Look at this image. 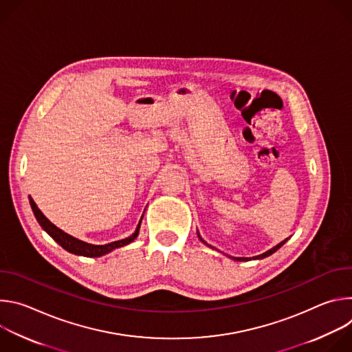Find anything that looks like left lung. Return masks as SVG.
I'll return each mask as SVG.
<instances>
[{
	"mask_svg": "<svg viewBox=\"0 0 352 352\" xmlns=\"http://www.w3.org/2000/svg\"><path fill=\"white\" fill-rule=\"evenodd\" d=\"M199 238H200V236H199ZM200 239H202V238H200ZM202 241H204V239H202ZM204 242H205V241H204ZM285 242H287V239H284L283 242H280L278 245H276L274 248H272L270 250H267V252H265V254H262V255H259V256H255L254 259H263V258H267V256H270L272 254H274V252H276V250H278V249H280V248H281V246H283ZM205 243H206V242H205ZM209 246H210V245H209ZM232 259H234V261H239V262H243V261H250V258H232Z\"/></svg>",
	"mask_w": 352,
	"mask_h": 352,
	"instance_id": "1",
	"label": "left lung"
}]
</instances>
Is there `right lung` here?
Returning <instances> with one entry per match:
<instances>
[{
  "instance_id": "right-lung-1",
  "label": "right lung",
  "mask_w": 352,
  "mask_h": 352,
  "mask_svg": "<svg viewBox=\"0 0 352 352\" xmlns=\"http://www.w3.org/2000/svg\"><path fill=\"white\" fill-rule=\"evenodd\" d=\"M29 202H30V206H32V210L38 221V224L48 232V235L52 236L54 241H57L65 250H68V252L71 254H75V255H80V256H87V258H98V256H103L109 252H111L113 249L116 248H121V246H125L128 243H131L139 234V228H140V221L136 227V231L125 238V239H121V241H116V242H111V243H106V245H91V243H87V242H83L78 238H74L71 235H68L67 232H64L63 230H60L58 227H56L52 221H50L40 210L36 206L34 200L32 197H29Z\"/></svg>"
}]
</instances>
